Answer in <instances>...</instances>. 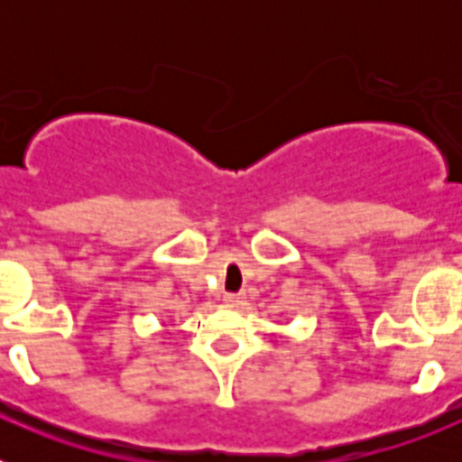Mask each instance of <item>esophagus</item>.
Returning a JSON list of instances; mask_svg holds the SVG:
<instances>
[{
	"instance_id": "esophagus-1",
	"label": "esophagus",
	"mask_w": 462,
	"mask_h": 462,
	"mask_svg": "<svg viewBox=\"0 0 462 462\" xmlns=\"http://www.w3.org/2000/svg\"><path fill=\"white\" fill-rule=\"evenodd\" d=\"M224 303L231 305V308H236V305L243 303V296H240V293H224Z\"/></svg>"
}]
</instances>
